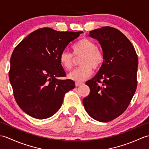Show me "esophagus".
<instances>
[{
	"mask_svg": "<svg viewBox=\"0 0 149 149\" xmlns=\"http://www.w3.org/2000/svg\"><path fill=\"white\" fill-rule=\"evenodd\" d=\"M82 84L83 83H81V82H76V83H75V86H79Z\"/></svg>",
	"mask_w": 149,
	"mask_h": 149,
	"instance_id": "34e87169",
	"label": "esophagus"
}]
</instances>
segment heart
<instances>
[{"label":"heart","instance_id":"b5f03b06","mask_svg":"<svg viewBox=\"0 0 149 149\" xmlns=\"http://www.w3.org/2000/svg\"><path fill=\"white\" fill-rule=\"evenodd\" d=\"M75 58H79V67L70 73L68 77L77 82H82L89 77L93 69L97 70L102 65L104 61L103 52L97 48V44L92 40L83 38L72 47ZM59 61L63 68L70 70L73 67L74 57L67 50L60 54Z\"/></svg>","mask_w":149,"mask_h":149}]
</instances>
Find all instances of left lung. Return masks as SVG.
Masks as SVG:
<instances>
[{"mask_svg": "<svg viewBox=\"0 0 149 149\" xmlns=\"http://www.w3.org/2000/svg\"><path fill=\"white\" fill-rule=\"evenodd\" d=\"M89 36L99 41L104 61L95 76L86 83L90 92L83 103L91 118L110 122L125 111L136 90L138 56L130 41L115 28L91 31Z\"/></svg>", "mask_w": 149, "mask_h": 149, "instance_id": "obj_1", "label": "left lung"}]
</instances>
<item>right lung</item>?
Listing matches in <instances>:
<instances>
[{
  "label": "right lung",
  "instance_id": "right-lung-1",
  "mask_svg": "<svg viewBox=\"0 0 149 149\" xmlns=\"http://www.w3.org/2000/svg\"><path fill=\"white\" fill-rule=\"evenodd\" d=\"M83 31L60 32L41 28L26 36L15 47L10 59L9 77L16 102L28 115L45 119L60 109L66 92L75 88L59 56Z\"/></svg>",
  "mask_w": 149,
  "mask_h": 149
}]
</instances>
